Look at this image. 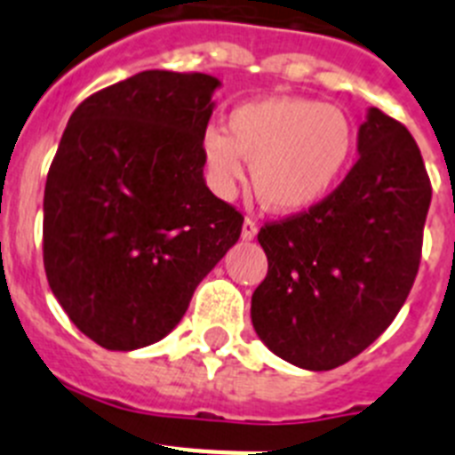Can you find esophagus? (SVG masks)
I'll use <instances>...</instances> for the list:
<instances>
[{"label": "esophagus", "mask_w": 455, "mask_h": 455, "mask_svg": "<svg viewBox=\"0 0 455 455\" xmlns=\"http://www.w3.org/2000/svg\"><path fill=\"white\" fill-rule=\"evenodd\" d=\"M255 236H257V223H255V220L246 219V220H243V225H241V239L252 241Z\"/></svg>", "instance_id": "esophagus-1"}]
</instances>
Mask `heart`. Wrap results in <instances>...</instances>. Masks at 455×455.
I'll return each mask as SVG.
<instances>
[{
    "label": "heart",
    "instance_id": "1",
    "mask_svg": "<svg viewBox=\"0 0 455 455\" xmlns=\"http://www.w3.org/2000/svg\"><path fill=\"white\" fill-rule=\"evenodd\" d=\"M355 124L339 107L299 95H267L232 108L228 132L207 127L200 140L212 191L230 198L251 162L255 198L267 212L293 216L323 203L355 156Z\"/></svg>",
    "mask_w": 455,
    "mask_h": 455
}]
</instances>
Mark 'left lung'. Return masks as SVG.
I'll use <instances>...</instances> for the list:
<instances>
[{
	"mask_svg": "<svg viewBox=\"0 0 455 455\" xmlns=\"http://www.w3.org/2000/svg\"><path fill=\"white\" fill-rule=\"evenodd\" d=\"M357 155L323 203L257 235L268 273L252 293V328L307 371L339 367L383 335L419 268L431 182L415 139L371 107Z\"/></svg>",
	"mask_w": 455,
	"mask_h": 455,
	"instance_id": "obj_1",
	"label": "left lung"
}]
</instances>
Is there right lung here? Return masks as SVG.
Wrapping results in <instances>:
<instances>
[{"instance_id":"add662e5","label":"right lung","mask_w":455,"mask_h":455,"mask_svg":"<svg viewBox=\"0 0 455 455\" xmlns=\"http://www.w3.org/2000/svg\"><path fill=\"white\" fill-rule=\"evenodd\" d=\"M220 82L146 70L84 100L43 200L47 283L107 351H136L182 321L239 241L241 214L209 191L203 140Z\"/></svg>"}]
</instances>
